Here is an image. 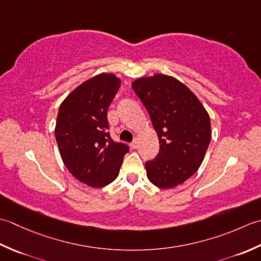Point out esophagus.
I'll return each mask as SVG.
<instances>
[{"label":"esophagus","mask_w":261,"mask_h":261,"mask_svg":"<svg viewBox=\"0 0 261 261\" xmlns=\"http://www.w3.org/2000/svg\"><path fill=\"white\" fill-rule=\"evenodd\" d=\"M129 146L133 148V150H135V148H137V147H138V142H137V141L132 142L130 144H129Z\"/></svg>","instance_id":"obj_1"}]
</instances>
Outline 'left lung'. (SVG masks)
Here are the masks:
<instances>
[{
	"label": "left lung",
	"instance_id": "left-lung-1",
	"mask_svg": "<svg viewBox=\"0 0 261 261\" xmlns=\"http://www.w3.org/2000/svg\"><path fill=\"white\" fill-rule=\"evenodd\" d=\"M132 88L144 105L155 129L160 151L145 162L150 181L174 188L200 167L211 142V119L198 98L172 76L141 77Z\"/></svg>",
	"mask_w": 261,
	"mask_h": 261
}]
</instances>
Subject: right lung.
I'll use <instances>...</instances> for the list:
<instances>
[{"label":"right lung","mask_w":261,"mask_h":261,"mask_svg":"<svg viewBox=\"0 0 261 261\" xmlns=\"http://www.w3.org/2000/svg\"><path fill=\"white\" fill-rule=\"evenodd\" d=\"M119 87L116 75L101 73L73 90L58 110L55 137L62 160L73 177L92 188L113 182L129 151L108 132V108Z\"/></svg>","instance_id":"obj_1"}]
</instances>
